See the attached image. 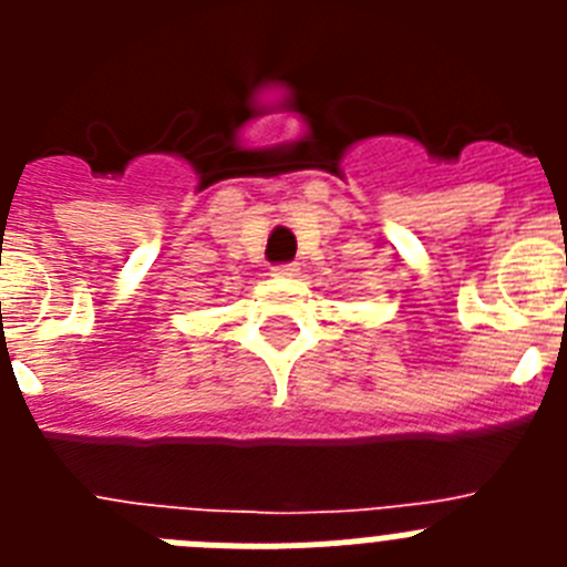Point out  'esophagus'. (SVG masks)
<instances>
[{
  "mask_svg": "<svg viewBox=\"0 0 567 567\" xmlns=\"http://www.w3.org/2000/svg\"><path fill=\"white\" fill-rule=\"evenodd\" d=\"M298 272H300L298 264H280V267H272L275 278H295Z\"/></svg>",
  "mask_w": 567,
  "mask_h": 567,
  "instance_id": "34e87169",
  "label": "esophagus"
}]
</instances>
